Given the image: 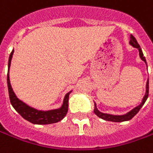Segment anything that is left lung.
Segmentation results:
<instances>
[{"label": "left lung", "mask_w": 153, "mask_h": 153, "mask_svg": "<svg viewBox=\"0 0 153 153\" xmlns=\"http://www.w3.org/2000/svg\"><path fill=\"white\" fill-rule=\"evenodd\" d=\"M129 44L132 45V47L134 48H137L138 51H139V56L141 59L143 61L145 62V64L147 65V61H146V59L143 56V53L142 51V49L141 47L137 43V39H135V37L133 36H130V41H129ZM148 91H149V80L147 79V84H146V93H145V95H144L143 99L142 100V102L140 103L138 106L135 107L134 108H132L130 112L127 113L126 114H123V115H113V114H103L102 112H100L98 108H97V105L94 102V114L98 116L100 118H102L103 120H106V121H110V122H116V123H120V122H124V121H128L130 119H132V117H134L138 112L139 110L141 109V108L143 106V104L146 102V100L147 99V97H148Z\"/></svg>", "instance_id": "obj_1"}]
</instances>
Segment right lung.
<instances>
[{
	"mask_svg": "<svg viewBox=\"0 0 153 153\" xmlns=\"http://www.w3.org/2000/svg\"><path fill=\"white\" fill-rule=\"evenodd\" d=\"M13 53L14 50L10 54L9 61H8V73H7V86H8L10 101L11 105L21 117L34 124H51V123H54L61 121L62 119L65 117L68 112L69 96V94L72 91L66 94L63 101V104L60 108H59L57 109L41 111V110L36 109L32 107H30L25 102H22L17 98L16 95L15 94L12 87L10 85V82L9 70Z\"/></svg>",
	"mask_w": 153,
	"mask_h": 153,
	"instance_id": "obj_1",
	"label": "right lung"
}]
</instances>
